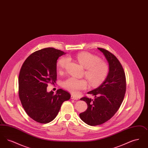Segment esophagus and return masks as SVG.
<instances>
[{
	"label": "esophagus",
	"instance_id": "1",
	"mask_svg": "<svg viewBox=\"0 0 148 148\" xmlns=\"http://www.w3.org/2000/svg\"><path fill=\"white\" fill-rule=\"evenodd\" d=\"M71 99H74V100H78V99H79V98L77 97H76L75 95H71Z\"/></svg>",
	"mask_w": 148,
	"mask_h": 148
}]
</instances>
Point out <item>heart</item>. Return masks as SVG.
Segmentation results:
<instances>
[{"mask_svg": "<svg viewBox=\"0 0 148 148\" xmlns=\"http://www.w3.org/2000/svg\"><path fill=\"white\" fill-rule=\"evenodd\" d=\"M79 63L85 68V75L92 86L101 84L108 76L109 67L103 60L88 52H81L75 56ZM69 58L63 57L59 59L57 63L58 70L62 72L69 63ZM64 88L72 94H77L81 90L86 89L88 82L84 79L69 77L63 82Z\"/></svg>", "mask_w": 148, "mask_h": 148, "instance_id": "1", "label": "heart"}]
</instances>
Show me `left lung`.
I'll return each mask as SVG.
<instances>
[{"instance_id": "obj_1", "label": "left lung", "mask_w": 148, "mask_h": 148, "mask_svg": "<svg viewBox=\"0 0 148 148\" xmlns=\"http://www.w3.org/2000/svg\"><path fill=\"white\" fill-rule=\"evenodd\" d=\"M106 56L109 65V71L105 82L97 89L88 92L94 95L80 99L88 104L87 109L79 114L80 119L88 125L96 126L110 119L119 109L126 92V77L119 60L112 53L98 48Z\"/></svg>"}]
</instances>
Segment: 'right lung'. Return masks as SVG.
<instances>
[{
	"instance_id": "right-lung-1",
	"label": "right lung",
	"mask_w": 148,
	"mask_h": 148,
	"mask_svg": "<svg viewBox=\"0 0 148 148\" xmlns=\"http://www.w3.org/2000/svg\"><path fill=\"white\" fill-rule=\"evenodd\" d=\"M63 51L47 48L33 53L26 59L19 72V97L29 117L38 123H48L54 119L64 101L70 94L62 89L56 94L48 92L49 84H54L57 77L56 62Z\"/></svg>"
}]
</instances>
